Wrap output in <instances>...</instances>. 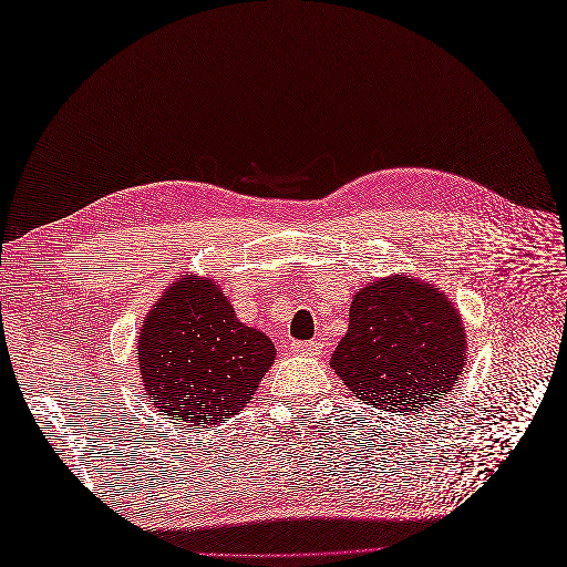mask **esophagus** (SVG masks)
<instances>
[{"label": "esophagus", "instance_id": "34e87169", "mask_svg": "<svg viewBox=\"0 0 567 567\" xmlns=\"http://www.w3.org/2000/svg\"><path fill=\"white\" fill-rule=\"evenodd\" d=\"M322 349L320 341H291V353L297 355H318Z\"/></svg>", "mask_w": 567, "mask_h": 567}]
</instances>
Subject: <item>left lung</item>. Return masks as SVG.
I'll return each mask as SVG.
<instances>
[{"mask_svg":"<svg viewBox=\"0 0 567 567\" xmlns=\"http://www.w3.org/2000/svg\"><path fill=\"white\" fill-rule=\"evenodd\" d=\"M330 364L377 410L412 414L433 408L464 372L462 316L429 282L412 276L374 280L353 297L349 332Z\"/></svg>","mask_w":567,"mask_h":567,"instance_id":"left-lung-1","label":"left lung"}]
</instances>
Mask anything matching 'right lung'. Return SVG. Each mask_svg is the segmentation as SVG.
Segmentation results:
<instances>
[{
    "label": "right lung",
    "instance_id": "obj_1",
    "mask_svg": "<svg viewBox=\"0 0 567 567\" xmlns=\"http://www.w3.org/2000/svg\"><path fill=\"white\" fill-rule=\"evenodd\" d=\"M138 368L151 403L186 426L240 412L276 360V346L237 320L209 278L172 282L138 332Z\"/></svg>",
    "mask_w": 567,
    "mask_h": 567
}]
</instances>
